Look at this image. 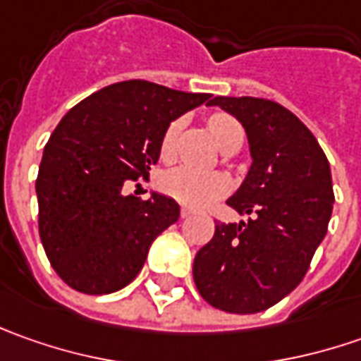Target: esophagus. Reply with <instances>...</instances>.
Returning <instances> with one entry per match:
<instances>
[{"mask_svg":"<svg viewBox=\"0 0 361 361\" xmlns=\"http://www.w3.org/2000/svg\"><path fill=\"white\" fill-rule=\"evenodd\" d=\"M190 215H192V211H190V209H187V207H183V209H180V216H183V219H188Z\"/></svg>","mask_w":361,"mask_h":361,"instance_id":"obj_1","label":"esophagus"}]
</instances>
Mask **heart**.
<instances>
[{
	"mask_svg": "<svg viewBox=\"0 0 361 361\" xmlns=\"http://www.w3.org/2000/svg\"><path fill=\"white\" fill-rule=\"evenodd\" d=\"M180 126H183V120H173L160 136V159L166 162L173 160L174 157V142L180 132ZM207 126L216 140V145L223 150L235 142H243L241 124L225 112L211 114L207 120ZM159 187L164 195H169L171 199L178 201L185 207L204 209L229 192L231 180L229 176L223 173H201V171H192L188 166H178L173 171H166L160 176Z\"/></svg>",
	"mask_w": 361,
	"mask_h": 361,
	"instance_id": "1",
	"label": "heart"
}]
</instances>
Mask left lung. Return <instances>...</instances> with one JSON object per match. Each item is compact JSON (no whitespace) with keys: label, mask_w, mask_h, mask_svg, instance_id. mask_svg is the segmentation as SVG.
Returning <instances> with one entry per match:
<instances>
[{"label":"left lung","mask_w":361,"mask_h":361,"mask_svg":"<svg viewBox=\"0 0 361 361\" xmlns=\"http://www.w3.org/2000/svg\"><path fill=\"white\" fill-rule=\"evenodd\" d=\"M243 124L251 169L227 204L247 223H216L195 257L192 277L207 303L229 313L269 310L305 277L334 209L329 162L310 128L265 98L216 96Z\"/></svg>","instance_id":"obj_1"}]
</instances>
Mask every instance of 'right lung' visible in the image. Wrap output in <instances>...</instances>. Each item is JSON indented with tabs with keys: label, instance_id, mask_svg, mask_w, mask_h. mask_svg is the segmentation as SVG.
I'll list each match as a JSON object with an SVG mask.
<instances>
[{
	"label": "right lung",
	"instance_id": "obj_1",
	"mask_svg": "<svg viewBox=\"0 0 361 361\" xmlns=\"http://www.w3.org/2000/svg\"><path fill=\"white\" fill-rule=\"evenodd\" d=\"M209 98L126 80L94 92L60 120L44 148L35 195L39 239L63 283L104 295L140 273L180 207L159 192L148 201L124 195V187L157 164L164 128Z\"/></svg>",
	"mask_w": 361,
	"mask_h": 361
}]
</instances>
